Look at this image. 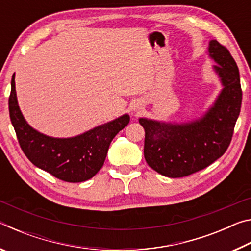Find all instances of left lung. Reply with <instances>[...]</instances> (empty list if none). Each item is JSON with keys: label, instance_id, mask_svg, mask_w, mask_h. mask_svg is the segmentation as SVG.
<instances>
[{"label": "left lung", "instance_id": "obj_1", "mask_svg": "<svg viewBox=\"0 0 251 251\" xmlns=\"http://www.w3.org/2000/svg\"><path fill=\"white\" fill-rule=\"evenodd\" d=\"M208 53L217 63L214 70L224 88L205 115L182 124L139 118L145 129L144 156L148 166L166 177H185L208 167L231 142L243 100L239 70L218 41L209 42Z\"/></svg>", "mask_w": 251, "mask_h": 251}]
</instances>
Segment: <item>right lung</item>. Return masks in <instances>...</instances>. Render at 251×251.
I'll return each mask as SVG.
<instances>
[{
    "mask_svg": "<svg viewBox=\"0 0 251 251\" xmlns=\"http://www.w3.org/2000/svg\"><path fill=\"white\" fill-rule=\"evenodd\" d=\"M8 110L25 156L36 167L67 182H80L94 177L104 165L110 142L129 123V116L125 114L75 137L54 138L41 134L27 124L21 113L15 74L12 76Z\"/></svg>",
    "mask_w": 251,
    "mask_h": 251,
    "instance_id": "1",
    "label": "right lung"
}]
</instances>
